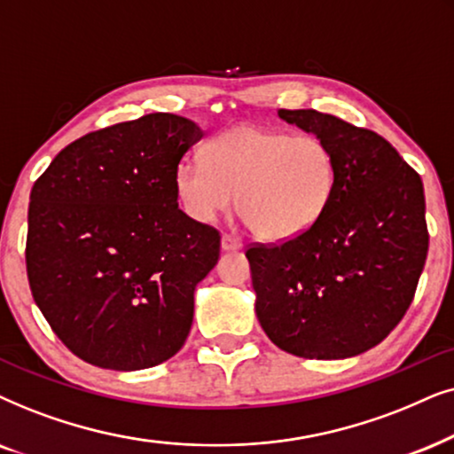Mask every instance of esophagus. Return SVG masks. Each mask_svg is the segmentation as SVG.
<instances>
[{
  "label": "esophagus",
  "instance_id": "34e87169",
  "mask_svg": "<svg viewBox=\"0 0 454 454\" xmlns=\"http://www.w3.org/2000/svg\"><path fill=\"white\" fill-rule=\"evenodd\" d=\"M240 247H243L240 239L231 237V234H223L222 237V251H237Z\"/></svg>",
  "mask_w": 454,
  "mask_h": 454
}]
</instances>
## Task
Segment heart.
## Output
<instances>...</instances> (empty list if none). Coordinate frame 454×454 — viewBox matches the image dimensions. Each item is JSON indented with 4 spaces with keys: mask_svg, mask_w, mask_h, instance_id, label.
Segmentation results:
<instances>
[{
    "mask_svg": "<svg viewBox=\"0 0 454 454\" xmlns=\"http://www.w3.org/2000/svg\"><path fill=\"white\" fill-rule=\"evenodd\" d=\"M203 157L205 164L184 157L174 170L184 214L211 223L237 201L247 223L270 243L311 231L336 189L334 153L311 135L234 126L211 138Z\"/></svg>",
    "mask_w": 454,
    "mask_h": 454,
    "instance_id": "heart-1",
    "label": "heart"
}]
</instances>
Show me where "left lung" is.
Wrapping results in <instances>:
<instances>
[{
    "instance_id": "left-lung-1",
    "label": "left lung",
    "mask_w": 454,
    "mask_h": 454,
    "mask_svg": "<svg viewBox=\"0 0 454 454\" xmlns=\"http://www.w3.org/2000/svg\"><path fill=\"white\" fill-rule=\"evenodd\" d=\"M336 160V189L311 231L251 245L259 324L278 348L347 359L382 342L407 313L427 257L419 174L378 132L316 110H278Z\"/></svg>"
}]
</instances>
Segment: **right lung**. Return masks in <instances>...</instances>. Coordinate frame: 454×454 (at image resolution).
<instances>
[{
	"mask_svg": "<svg viewBox=\"0 0 454 454\" xmlns=\"http://www.w3.org/2000/svg\"><path fill=\"white\" fill-rule=\"evenodd\" d=\"M203 130L147 114L89 132L30 191L27 274L56 336L90 365L135 372L183 348L220 232L178 209L174 170Z\"/></svg>",
	"mask_w": 454,
	"mask_h": 454,
	"instance_id": "add662e5",
	"label": "right lung"
}]
</instances>
